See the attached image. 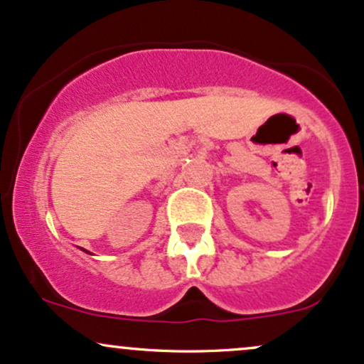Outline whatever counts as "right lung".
Listing matches in <instances>:
<instances>
[{
  "label": "right lung",
  "mask_w": 364,
  "mask_h": 364,
  "mask_svg": "<svg viewBox=\"0 0 364 364\" xmlns=\"http://www.w3.org/2000/svg\"><path fill=\"white\" fill-rule=\"evenodd\" d=\"M85 252H87V250H85ZM87 254H90V252H87Z\"/></svg>",
  "instance_id": "obj_1"
}]
</instances>
